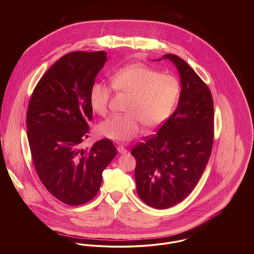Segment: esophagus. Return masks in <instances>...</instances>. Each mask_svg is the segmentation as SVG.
<instances>
[{
	"mask_svg": "<svg viewBox=\"0 0 254 254\" xmlns=\"http://www.w3.org/2000/svg\"><path fill=\"white\" fill-rule=\"evenodd\" d=\"M117 150H118V152L121 153V154H124V153H126V152L128 151L127 148H126L125 146H123V145H118V146H117Z\"/></svg>",
	"mask_w": 254,
	"mask_h": 254,
	"instance_id": "obj_1",
	"label": "esophagus"
}]
</instances>
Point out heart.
Segmentation results:
<instances>
[{"instance_id":"b5f03b06","label":"heart","mask_w":254,"mask_h":254,"mask_svg":"<svg viewBox=\"0 0 254 254\" xmlns=\"http://www.w3.org/2000/svg\"><path fill=\"white\" fill-rule=\"evenodd\" d=\"M112 89L128 95L125 111L113 115L99 125L102 136L117 142H128L137 137L142 124L150 129L164 123L173 113L181 94L179 80L160 73L143 64H130L110 76ZM111 100V89L103 83H94L89 92V104L99 115H106Z\"/></svg>"}]
</instances>
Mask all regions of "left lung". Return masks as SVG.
I'll return each mask as SVG.
<instances>
[{
  "label": "left lung",
  "mask_w": 254,
  "mask_h": 254,
  "mask_svg": "<svg viewBox=\"0 0 254 254\" xmlns=\"http://www.w3.org/2000/svg\"><path fill=\"white\" fill-rule=\"evenodd\" d=\"M175 64L182 91L174 113L144 143L135 145V180L145 204L166 209L184 200L200 179L214 141V107L210 90L181 58Z\"/></svg>",
  "instance_id": "8db88e82"
}]
</instances>
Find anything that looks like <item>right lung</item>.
<instances>
[{"label": "right lung", "instance_id": "right-lung-1", "mask_svg": "<svg viewBox=\"0 0 254 254\" xmlns=\"http://www.w3.org/2000/svg\"><path fill=\"white\" fill-rule=\"evenodd\" d=\"M107 62L104 51L64 55L45 73L29 101L26 126L38 177L56 198L81 205L95 197L117 154L109 139L83 149L93 118L89 92Z\"/></svg>", "mask_w": 254, "mask_h": 254}]
</instances>
